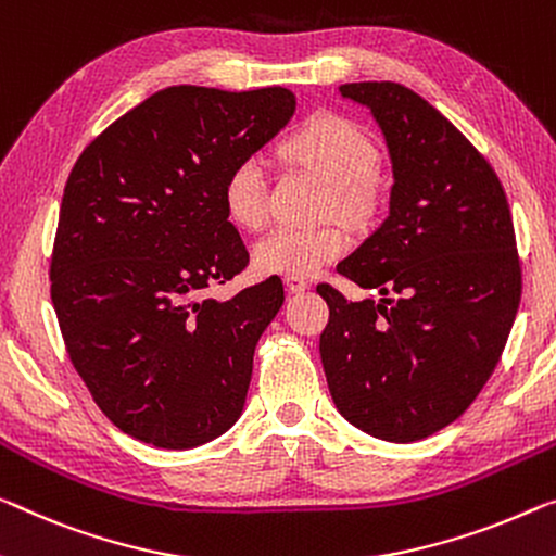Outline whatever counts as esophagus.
<instances>
[{
  "label": "esophagus",
  "instance_id": "esophagus-1",
  "mask_svg": "<svg viewBox=\"0 0 556 556\" xmlns=\"http://www.w3.org/2000/svg\"><path fill=\"white\" fill-rule=\"evenodd\" d=\"M283 283H286L288 293H305V290L311 288V286H307V280H303V278H286Z\"/></svg>",
  "mask_w": 556,
  "mask_h": 556
}]
</instances>
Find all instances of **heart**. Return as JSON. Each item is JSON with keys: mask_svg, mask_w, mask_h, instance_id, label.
<instances>
[{"mask_svg": "<svg viewBox=\"0 0 556 556\" xmlns=\"http://www.w3.org/2000/svg\"><path fill=\"white\" fill-rule=\"evenodd\" d=\"M290 164L313 170L328 186L326 213L361 220L370 211L380 153L370 136L348 118L318 114L283 141ZM224 206L238 226L258 230L270 216L268 170L261 156H245L228 170ZM350 238L340 226H280L253 245V266L266 276L311 278L348 251Z\"/></svg>", "mask_w": 556, "mask_h": 556, "instance_id": "b5f03b06", "label": "heart"}]
</instances>
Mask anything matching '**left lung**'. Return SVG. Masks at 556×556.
<instances>
[{
  "label": "left lung",
  "mask_w": 556,
  "mask_h": 556,
  "mask_svg": "<svg viewBox=\"0 0 556 556\" xmlns=\"http://www.w3.org/2000/svg\"><path fill=\"white\" fill-rule=\"evenodd\" d=\"M338 93L370 109L392 189L388 218L338 263L382 298L350 303L318 286L330 307L320 361L338 413L405 445L457 420L490 380L522 295L515 226L497 174L420 93L392 81Z\"/></svg>",
  "instance_id": "8db88e82"
}]
</instances>
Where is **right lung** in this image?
Listing matches in <instances>:
<instances>
[{"label":"right lung","mask_w":556,"mask_h":556,"mask_svg":"<svg viewBox=\"0 0 556 556\" xmlns=\"http://www.w3.org/2000/svg\"><path fill=\"white\" fill-rule=\"evenodd\" d=\"M295 114L283 87H168L116 118L76 161L51 255L66 350L111 422L164 450L216 440L241 417L283 283L230 301L195 293L249 263L228 220V170Z\"/></svg>","instance_id":"1"}]
</instances>
